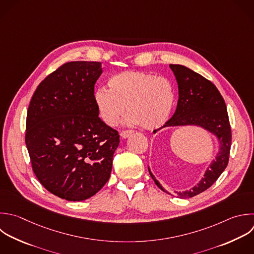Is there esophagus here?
I'll return each mask as SVG.
<instances>
[{
  "label": "esophagus",
  "mask_w": 254,
  "mask_h": 254,
  "mask_svg": "<svg viewBox=\"0 0 254 254\" xmlns=\"http://www.w3.org/2000/svg\"><path fill=\"white\" fill-rule=\"evenodd\" d=\"M132 133H133L132 130H123V131L120 132V136H121L123 139H126V138H128Z\"/></svg>",
  "instance_id": "esophagus-1"
}]
</instances>
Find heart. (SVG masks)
<instances>
[{
	"mask_svg": "<svg viewBox=\"0 0 254 254\" xmlns=\"http://www.w3.org/2000/svg\"><path fill=\"white\" fill-rule=\"evenodd\" d=\"M109 89L99 87L94 92V102L101 119L115 126L127 110L126 122L156 129L169 119L175 92L172 83L165 77L151 72L126 70L113 74L108 79Z\"/></svg>",
	"mask_w": 254,
	"mask_h": 254,
	"instance_id": "heart-1",
	"label": "heart"
}]
</instances>
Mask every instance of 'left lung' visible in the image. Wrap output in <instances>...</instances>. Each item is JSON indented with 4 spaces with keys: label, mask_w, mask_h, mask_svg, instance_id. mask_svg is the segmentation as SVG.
I'll return each instance as SVG.
<instances>
[{
    "label": "left lung",
    "mask_w": 254,
    "mask_h": 254,
    "mask_svg": "<svg viewBox=\"0 0 254 254\" xmlns=\"http://www.w3.org/2000/svg\"><path fill=\"white\" fill-rule=\"evenodd\" d=\"M170 68L178 83V104L172 118L154 133L165 127L195 126L212 134L218 144L215 159L208 165L198 184L184 191L171 193L166 190L148 167L152 179L163 191L174 196L189 198L207 190L226 168L231 146V129L225 102L213 83L187 66L170 64Z\"/></svg>",
    "instance_id": "8db88e82"
}]
</instances>
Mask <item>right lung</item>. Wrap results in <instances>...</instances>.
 I'll return each mask as SVG.
<instances>
[{"label":"right lung","instance_id":"add662e5","mask_svg":"<svg viewBox=\"0 0 254 254\" xmlns=\"http://www.w3.org/2000/svg\"><path fill=\"white\" fill-rule=\"evenodd\" d=\"M101 63L71 62L47 76L29 105L26 144L40 183L61 198L79 201L107 183L118 132L99 117L94 85Z\"/></svg>","mask_w":254,"mask_h":254}]
</instances>
